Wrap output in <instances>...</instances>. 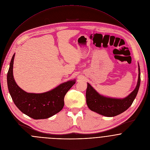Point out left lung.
<instances>
[{
  "mask_svg": "<svg viewBox=\"0 0 150 150\" xmlns=\"http://www.w3.org/2000/svg\"><path fill=\"white\" fill-rule=\"evenodd\" d=\"M139 65V78L137 86L134 91L123 99H112L99 95L87 83L86 101L89 108L97 113L106 117H114L126 111L133 103L140 84V71Z\"/></svg>",
  "mask_w": 150,
  "mask_h": 150,
  "instance_id": "left-lung-1",
  "label": "left lung"
}]
</instances>
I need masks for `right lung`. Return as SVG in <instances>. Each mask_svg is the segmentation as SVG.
<instances>
[{
	"label": "right lung",
	"mask_w": 150,
	"mask_h": 150,
	"mask_svg": "<svg viewBox=\"0 0 150 150\" xmlns=\"http://www.w3.org/2000/svg\"><path fill=\"white\" fill-rule=\"evenodd\" d=\"M13 55L7 73V85L11 98L18 109L35 119H46L59 112L64 106V98L75 83V80L59 85L54 89L42 93H27L16 84L13 74Z\"/></svg>",
	"instance_id": "right-lung-1"
}]
</instances>
